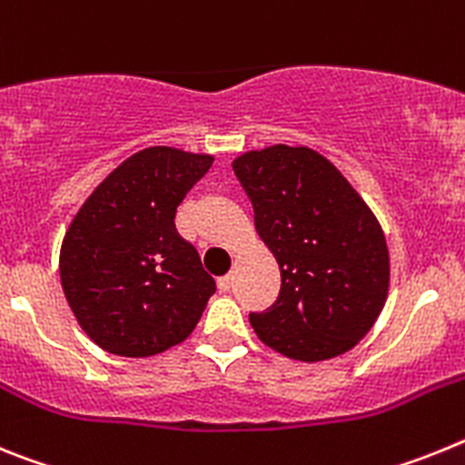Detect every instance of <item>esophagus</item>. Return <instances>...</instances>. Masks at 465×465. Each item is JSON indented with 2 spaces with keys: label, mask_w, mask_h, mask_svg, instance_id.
I'll list each match as a JSON object with an SVG mask.
<instances>
[{
  "label": "esophagus",
  "mask_w": 465,
  "mask_h": 465,
  "mask_svg": "<svg viewBox=\"0 0 465 465\" xmlns=\"http://www.w3.org/2000/svg\"><path fill=\"white\" fill-rule=\"evenodd\" d=\"M230 286H232V274H223V277H219V289L223 291H230Z\"/></svg>",
  "instance_id": "1"
}]
</instances>
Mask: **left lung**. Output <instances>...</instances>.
Here are the masks:
<instances>
[{
	"mask_svg": "<svg viewBox=\"0 0 465 465\" xmlns=\"http://www.w3.org/2000/svg\"><path fill=\"white\" fill-rule=\"evenodd\" d=\"M232 170L282 270L274 305L249 314L258 338L295 361L349 351L377 322L389 291V249L375 213L307 146L249 151Z\"/></svg>",
	"mask_w": 465,
	"mask_h": 465,
	"instance_id": "obj_1",
	"label": "left lung"
}]
</instances>
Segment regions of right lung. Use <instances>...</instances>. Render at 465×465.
<instances>
[{
    "label": "right lung",
    "mask_w": 465,
    "mask_h": 465,
    "mask_svg": "<svg viewBox=\"0 0 465 465\" xmlns=\"http://www.w3.org/2000/svg\"><path fill=\"white\" fill-rule=\"evenodd\" d=\"M212 155L153 146L130 155L74 216L60 252L63 291L76 322L104 351L153 356L183 342L216 282L176 232L186 193Z\"/></svg>",
    "instance_id": "add662e5"
}]
</instances>
